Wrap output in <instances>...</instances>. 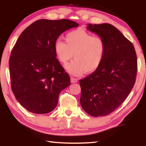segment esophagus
<instances>
[{
    "label": "esophagus",
    "mask_w": 146,
    "mask_h": 146,
    "mask_svg": "<svg viewBox=\"0 0 146 146\" xmlns=\"http://www.w3.org/2000/svg\"><path fill=\"white\" fill-rule=\"evenodd\" d=\"M70 81H71V83H76L78 82V80L76 78H74L72 77L70 78Z\"/></svg>",
    "instance_id": "34e87169"
}]
</instances>
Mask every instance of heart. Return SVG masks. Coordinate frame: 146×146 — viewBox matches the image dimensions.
Returning <instances> with one entry per match:
<instances>
[{
    "mask_svg": "<svg viewBox=\"0 0 146 146\" xmlns=\"http://www.w3.org/2000/svg\"><path fill=\"white\" fill-rule=\"evenodd\" d=\"M65 40L66 42L56 40L54 44V51L62 64H65L74 54V60L65 66L70 74L78 76L85 72L92 73L100 66L106 50L102 38L78 29L67 33Z\"/></svg>",
    "mask_w": 146,
    "mask_h": 146,
    "instance_id": "obj_1",
    "label": "heart"
}]
</instances>
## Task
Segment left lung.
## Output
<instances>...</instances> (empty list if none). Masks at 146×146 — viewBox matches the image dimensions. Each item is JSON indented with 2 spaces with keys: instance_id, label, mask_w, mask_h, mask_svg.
<instances>
[{
  "instance_id": "left-lung-1",
  "label": "left lung",
  "mask_w": 146,
  "mask_h": 146,
  "mask_svg": "<svg viewBox=\"0 0 146 146\" xmlns=\"http://www.w3.org/2000/svg\"><path fill=\"white\" fill-rule=\"evenodd\" d=\"M87 29L104 40L106 50L100 66L80 80V104L89 115L104 116L119 108L132 90L136 53L133 44L110 24H88Z\"/></svg>"
}]
</instances>
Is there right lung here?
Listing matches in <instances>:
<instances>
[{"instance_id":"add662e5","label":"right lung","mask_w":146,"mask_h":146,"mask_svg":"<svg viewBox=\"0 0 146 146\" xmlns=\"http://www.w3.org/2000/svg\"><path fill=\"white\" fill-rule=\"evenodd\" d=\"M78 24L68 19H40L20 35L9 60L11 88L17 101L35 113H47L56 107L59 94L70 85L54 51V44Z\"/></svg>"}]
</instances>
